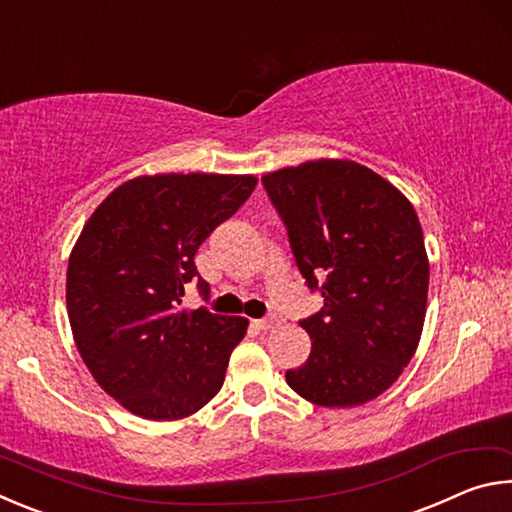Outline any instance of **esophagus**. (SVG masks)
<instances>
[{
	"mask_svg": "<svg viewBox=\"0 0 512 512\" xmlns=\"http://www.w3.org/2000/svg\"><path fill=\"white\" fill-rule=\"evenodd\" d=\"M255 325L259 329H273V327L280 325V316L271 314V316H266V318H259V320H255Z\"/></svg>",
	"mask_w": 512,
	"mask_h": 512,
	"instance_id": "esophagus-1",
	"label": "esophagus"
}]
</instances>
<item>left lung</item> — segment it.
Returning a JSON list of instances; mask_svg holds the SVG:
<instances>
[{
	"instance_id": "left-lung-1",
	"label": "left lung",
	"mask_w": 512,
	"mask_h": 512,
	"mask_svg": "<svg viewBox=\"0 0 512 512\" xmlns=\"http://www.w3.org/2000/svg\"><path fill=\"white\" fill-rule=\"evenodd\" d=\"M268 198L323 309L300 320L309 359L287 384L320 406L375 400L418 348L429 262L413 205L368 167L318 160L266 173Z\"/></svg>"
}]
</instances>
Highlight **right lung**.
<instances>
[{
  "instance_id": "obj_1",
  "label": "right lung",
  "mask_w": 512,
  "mask_h": 512,
  "mask_svg": "<svg viewBox=\"0 0 512 512\" xmlns=\"http://www.w3.org/2000/svg\"><path fill=\"white\" fill-rule=\"evenodd\" d=\"M253 176L167 173L117 187L85 223L67 266V314L85 366L108 395L149 420L196 413L221 391L248 320L187 311L194 257L248 201Z\"/></svg>"
}]
</instances>
